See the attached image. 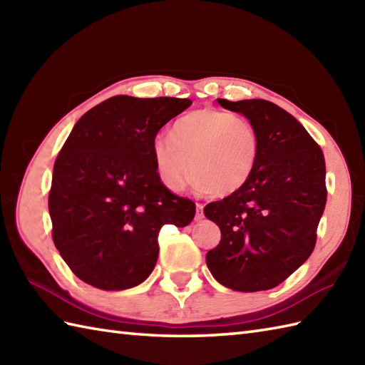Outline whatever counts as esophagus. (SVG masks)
Segmentation results:
<instances>
[{
  "mask_svg": "<svg viewBox=\"0 0 365 365\" xmlns=\"http://www.w3.org/2000/svg\"><path fill=\"white\" fill-rule=\"evenodd\" d=\"M202 218H204V205L202 204H196V216H195V220L200 221Z\"/></svg>",
  "mask_w": 365,
  "mask_h": 365,
  "instance_id": "1",
  "label": "esophagus"
}]
</instances>
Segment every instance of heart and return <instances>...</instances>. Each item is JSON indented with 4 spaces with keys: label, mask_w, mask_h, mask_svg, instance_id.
<instances>
[{
    "label": "heart",
    "mask_w": 365,
    "mask_h": 365,
    "mask_svg": "<svg viewBox=\"0 0 365 365\" xmlns=\"http://www.w3.org/2000/svg\"><path fill=\"white\" fill-rule=\"evenodd\" d=\"M152 155L158 177L169 190H183L195 173L197 191L227 196L251 178L259 157V136L242 115L202 108L177 119L169 138L155 139Z\"/></svg>",
    "instance_id": "1"
}]
</instances>
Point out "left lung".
<instances>
[{
    "instance_id": "1",
    "label": "left lung",
    "mask_w": 365,
    "mask_h": 365,
    "mask_svg": "<svg viewBox=\"0 0 365 365\" xmlns=\"http://www.w3.org/2000/svg\"><path fill=\"white\" fill-rule=\"evenodd\" d=\"M218 103L252 123L259 157L242 190L204 208L221 230L220 245L207 252V267L227 289L269 290L314 251L327 205L324 157L306 128L268 100Z\"/></svg>"
}]
</instances>
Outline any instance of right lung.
Listing matches in <instances>:
<instances>
[{"label": "right lung", "mask_w": 365, "mask_h": 365, "mask_svg": "<svg viewBox=\"0 0 365 365\" xmlns=\"http://www.w3.org/2000/svg\"><path fill=\"white\" fill-rule=\"evenodd\" d=\"M188 98L115 96L75 123L53 168V242L83 282L125 290L144 282L158 259L165 224L185 227L196 205L161 183L152 144Z\"/></svg>", "instance_id": "1"}]
</instances>
